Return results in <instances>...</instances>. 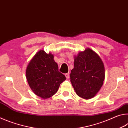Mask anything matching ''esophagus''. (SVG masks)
I'll return each mask as SVG.
<instances>
[{"mask_svg":"<svg viewBox=\"0 0 128 128\" xmlns=\"http://www.w3.org/2000/svg\"><path fill=\"white\" fill-rule=\"evenodd\" d=\"M65 76H66V78H69V73H66V74H65Z\"/></svg>","mask_w":128,"mask_h":128,"instance_id":"34e87169","label":"esophagus"}]
</instances>
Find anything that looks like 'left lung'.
<instances>
[{
	"instance_id": "obj_1",
	"label": "left lung",
	"mask_w": 128,
	"mask_h": 128,
	"mask_svg": "<svg viewBox=\"0 0 128 128\" xmlns=\"http://www.w3.org/2000/svg\"><path fill=\"white\" fill-rule=\"evenodd\" d=\"M74 60V68L70 74L74 90L80 97L92 98L98 92L104 81L105 69L102 60L88 48L75 56Z\"/></svg>"
}]
</instances>
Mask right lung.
Returning <instances> with one entry per match:
<instances>
[{"mask_svg":"<svg viewBox=\"0 0 128 128\" xmlns=\"http://www.w3.org/2000/svg\"><path fill=\"white\" fill-rule=\"evenodd\" d=\"M26 77L34 94L43 99L51 97L58 92L60 85L66 80L54 61V55L40 50L27 66Z\"/></svg>","mask_w":128,"mask_h":128,"instance_id":"right-lung-1","label":"right lung"}]
</instances>
